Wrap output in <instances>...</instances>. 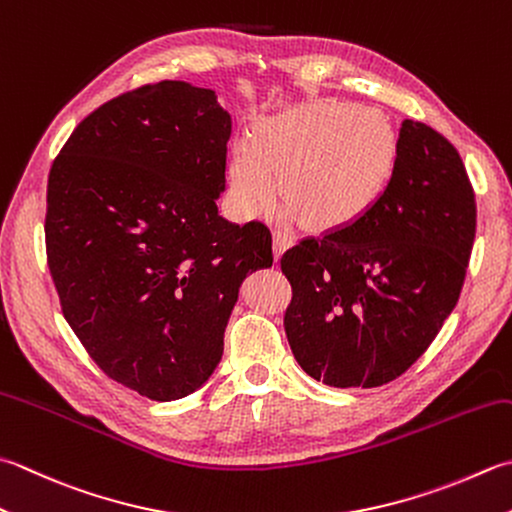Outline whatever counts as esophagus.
<instances>
[{"instance_id": "obj_1", "label": "esophagus", "mask_w": 512, "mask_h": 512, "mask_svg": "<svg viewBox=\"0 0 512 512\" xmlns=\"http://www.w3.org/2000/svg\"><path fill=\"white\" fill-rule=\"evenodd\" d=\"M290 242H293V239H290L286 233H282V230H275V233H273V250H275V259L282 257V253H284V250L290 246Z\"/></svg>"}]
</instances>
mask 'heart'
Here are the masks:
<instances>
[{
  "mask_svg": "<svg viewBox=\"0 0 512 512\" xmlns=\"http://www.w3.org/2000/svg\"><path fill=\"white\" fill-rule=\"evenodd\" d=\"M397 164V139L382 117L359 106H319L268 122L230 159V204L239 217L273 206L315 230H346L382 199Z\"/></svg>",
  "mask_w": 512,
  "mask_h": 512,
  "instance_id": "heart-1",
  "label": "heart"
}]
</instances>
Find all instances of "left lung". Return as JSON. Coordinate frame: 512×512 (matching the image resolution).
<instances>
[{"instance_id": "left-lung-1", "label": "left lung", "mask_w": 512, "mask_h": 512, "mask_svg": "<svg viewBox=\"0 0 512 512\" xmlns=\"http://www.w3.org/2000/svg\"><path fill=\"white\" fill-rule=\"evenodd\" d=\"M475 224V193L455 146L404 119L377 206L282 257L293 286L284 328L297 364L335 388H375L406 373L453 313Z\"/></svg>"}]
</instances>
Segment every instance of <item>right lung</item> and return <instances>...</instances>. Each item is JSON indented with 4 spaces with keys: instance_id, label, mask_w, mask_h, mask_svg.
Instances as JSON below:
<instances>
[{
    "instance_id": "1",
    "label": "right lung",
    "mask_w": 512,
    "mask_h": 512,
    "mask_svg": "<svg viewBox=\"0 0 512 512\" xmlns=\"http://www.w3.org/2000/svg\"><path fill=\"white\" fill-rule=\"evenodd\" d=\"M230 130L215 90L146 84L93 110L48 175L66 322L110 379L155 402L208 382L239 286L273 266L270 230L217 210Z\"/></svg>"
}]
</instances>
